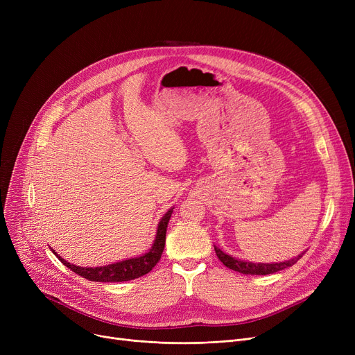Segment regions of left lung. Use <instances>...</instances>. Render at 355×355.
<instances>
[{
    "label": "left lung",
    "mask_w": 355,
    "mask_h": 355,
    "mask_svg": "<svg viewBox=\"0 0 355 355\" xmlns=\"http://www.w3.org/2000/svg\"><path fill=\"white\" fill-rule=\"evenodd\" d=\"M214 250H216V254L217 257L220 259V262H223V265L227 266L229 269L234 270V272H239V273H243V275H270V273H275V272H279V270H284L286 268H291L293 266L297 260H300L302 257V254L305 253H301L297 254L296 257L293 259H289V260H284V262H272V263H257V262H250V260H241V259H237V257H233L232 254H227L223 252L220 248L214 246Z\"/></svg>",
    "instance_id": "8db88e82"
}]
</instances>
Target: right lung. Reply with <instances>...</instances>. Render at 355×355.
<instances>
[{
    "label": "right lung",
    "instance_id": "add662e5",
    "mask_svg": "<svg viewBox=\"0 0 355 355\" xmlns=\"http://www.w3.org/2000/svg\"><path fill=\"white\" fill-rule=\"evenodd\" d=\"M174 207L168 210L162 218L158 223L157 227V234L154 239V243L148 252H145L141 256L137 257H130L125 260H119V262L105 265V266H96V268H82L78 265H73L67 260H64L60 254L55 253L53 249L51 252L55 254L60 262L67 266L70 270L74 273H78L79 276L89 279L92 282H125V281H132V279L141 277L146 275L148 272H151L153 268L158 263V260L161 259V254L164 252L165 246V234H166V227H168V221L171 218Z\"/></svg>",
    "mask_w": 355,
    "mask_h": 355
}]
</instances>
